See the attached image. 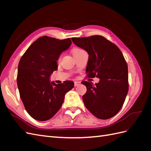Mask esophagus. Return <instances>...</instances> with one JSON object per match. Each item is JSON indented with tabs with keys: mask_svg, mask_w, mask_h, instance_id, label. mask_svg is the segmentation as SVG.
I'll return each instance as SVG.
<instances>
[{
	"mask_svg": "<svg viewBox=\"0 0 151 151\" xmlns=\"http://www.w3.org/2000/svg\"><path fill=\"white\" fill-rule=\"evenodd\" d=\"M80 84H81V82H79V81H75L74 82V86H79Z\"/></svg>",
	"mask_w": 151,
	"mask_h": 151,
	"instance_id": "1",
	"label": "esophagus"
}]
</instances>
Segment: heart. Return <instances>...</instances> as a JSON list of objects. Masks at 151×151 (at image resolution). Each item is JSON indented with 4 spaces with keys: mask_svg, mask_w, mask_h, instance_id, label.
I'll return each mask as SVG.
<instances>
[{
    "mask_svg": "<svg viewBox=\"0 0 151 151\" xmlns=\"http://www.w3.org/2000/svg\"><path fill=\"white\" fill-rule=\"evenodd\" d=\"M83 50H84L81 49V48H74V50H72L73 55H75L77 54V53H79V52H82V51H83ZM60 57H61V56L58 58V61H60Z\"/></svg>",
    "mask_w": 151,
    "mask_h": 151,
    "instance_id": "heart-1",
    "label": "heart"
}]
</instances>
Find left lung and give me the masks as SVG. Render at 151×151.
Masks as SVG:
<instances>
[{
  "mask_svg": "<svg viewBox=\"0 0 151 151\" xmlns=\"http://www.w3.org/2000/svg\"><path fill=\"white\" fill-rule=\"evenodd\" d=\"M77 47L89 54L87 77L99 78L94 85L82 81L87 88L83 96L85 106L99 119H109L122 108L129 91L128 66L116 45L100 35L72 38Z\"/></svg>",
  "mask_w": 151,
  "mask_h": 151,
  "instance_id": "1",
  "label": "left lung"
}]
</instances>
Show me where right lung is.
<instances>
[{"label": "right lung", "mask_w": 151, "mask_h": 151, "mask_svg": "<svg viewBox=\"0 0 151 151\" xmlns=\"http://www.w3.org/2000/svg\"><path fill=\"white\" fill-rule=\"evenodd\" d=\"M72 43L70 38L58 40L44 36L32 43L18 64L17 84L26 111L34 119L52 118L64 101L65 94L74 86L72 81L56 84L50 76L57 70V61Z\"/></svg>", "instance_id": "right-lung-1"}]
</instances>
